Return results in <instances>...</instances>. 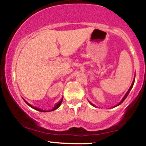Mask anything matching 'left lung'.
<instances>
[{
    "label": "left lung",
    "instance_id": "8db88e82",
    "mask_svg": "<svg viewBox=\"0 0 146 146\" xmlns=\"http://www.w3.org/2000/svg\"><path fill=\"white\" fill-rule=\"evenodd\" d=\"M134 82H135V80H133V83H132V84H131V87H130V88H129V89H128V92H127V93H126V94H125V96H123V99H122V100H121V102H120V103H119V104H118V105H117V106H119V105H120V104H121V103H122V102H123V101H124V100H125V98H126V97H127V96H128V94H129V92H131V89H132L133 86V84H134ZM90 104H92V106H94V104H92V103H90Z\"/></svg>",
    "mask_w": 146,
    "mask_h": 146
}]
</instances>
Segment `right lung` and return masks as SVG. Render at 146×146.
I'll return each instance as SVG.
<instances>
[{"mask_svg": "<svg viewBox=\"0 0 146 146\" xmlns=\"http://www.w3.org/2000/svg\"><path fill=\"white\" fill-rule=\"evenodd\" d=\"M24 101H25V100H24ZM25 103L27 104L29 106H30V107H31V108H33V109H35V110H37V111H42V112H48V111H52L56 110V109H58V108L60 107V105H61L62 102V99L61 100H60V102H58V103H57V104H56V105H55V106H54V107L52 109H51V110H49V111H44V110H42V109H38V108H36V107H35V106H32L31 104H29V103H27V102H26V101H25Z\"/></svg>", "mask_w": 146, "mask_h": 146, "instance_id": "add662e5", "label": "right lung"}]
</instances>
